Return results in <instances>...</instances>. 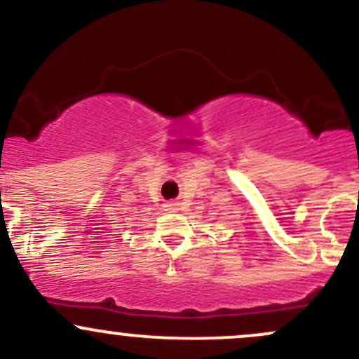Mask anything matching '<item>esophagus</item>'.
Here are the masks:
<instances>
[{
  "label": "esophagus",
  "instance_id": "34e87169",
  "mask_svg": "<svg viewBox=\"0 0 359 359\" xmlns=\"http://www.w3.org/2000/svg\"><path fill=\"white\" fill-rule=\"evenodd\" d=\"M165 208H167V211H179V204L177 203H167L165 204Z\"/></svg>",
  "mask_w": 359,
  "mask_h": 359
}]
</instances>
